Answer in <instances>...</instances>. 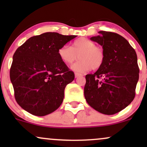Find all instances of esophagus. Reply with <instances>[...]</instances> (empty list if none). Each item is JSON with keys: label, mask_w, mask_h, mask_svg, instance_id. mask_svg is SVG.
<instances>
[{"label": "esophagus", "mask_w": 147, "mask_h": 147, "mask_svg": "<svg viewBox=\"0 0 147 147\" xmlns=\"http://www.w3.org/2000/svg\"><path fill=\"white\" fill-rule=\"evenodd\" d=\"M75 78H77V77H80L82 75H80V74H78V73H75Z\"/></svg>", "instance_id": "34e87169"}]
</instances>
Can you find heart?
<instances>
[{"label":"heart","mask_w":147,"mask_h":147,"mask_svg":"<svg viewBox=\"0 0 147 147\" xmlns=\"http://www.w3.org/2000/svg\"><path fill=\"white\" fill-rule=\"evenodd\" d=\"M58 55L62 62L68 65L73 63L78 55L79 60L71 67L72 70L78 73H84L92 68L99 69L105 59L104 50L95 45L93 41L83 37L72 42L71 47L66 45L61 47Z\"/></svg>","instance_id":"1"}]
</instances>
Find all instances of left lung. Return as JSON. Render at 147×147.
<instances>
[{"label":"left lung","mask_w":147,"mask_h":147,"mask_svg":"<svg viewBox=\"0 0 147 147\" xmlns=\"http://www.w3.org/2000/svg\"><path fill=\"white\" fill-rule=\"evenodd\" d=\"M90 40L102 45L105 59L94 74L86 75L84 97L101 113L113 115L131 104L136 95L139 67L135 50L121 35L100 31Z\"/></svg>","instance_id":"1"}]
</instances>
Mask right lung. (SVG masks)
Here are the masks:
<instances>
[{"label": "right lung", "instance_id": "obj_1", "mask_svg": "<svg viewBox=\"0 0 147 147\" xmlns=\"http://www.w3.org/2000/svg\"><path fill=\"white\" fill-rule=\"evenodd\" d=\"M76 36L45 32L30 38L16 50L10 80L16 102L27 112L45 116L62 104L65 88L75 74L60 59L58 50Z\"/></svg>", "mask_w": 147, "mask_h": 147}]
</instances>
